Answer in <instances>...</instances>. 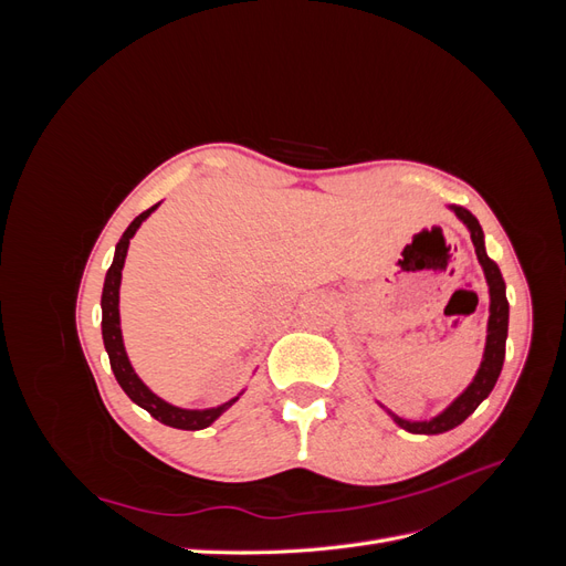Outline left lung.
I'll list each match as a JSON object with an SVG mask.
<instances>
[{
  "label": "left lung",
  "instance_id": "left-lung-1",
  "mask_svg": "<svg viewBox=\"0 0 566 566\" xmlns=\"http://www.w3.org/2000/svg\"><path fill=\"white\" fill-rule=\"evenodd\" d=\"M451 210L455 212V217L462 221V224L468 227L470 238L474 243V252H476V260L484 269V276L489 283V328H486V347H484V358H482V366H479L474 380L470 382V387L460 394V397L447 408L441 410L439 416H434L432 420H403L399 416H394L391 410L387 413L391 416V420L397 422L399 427H403L406 432H413V434H441V432H449L453 427H458L462 420H468L476 406L482 403L491 389L495 387V380H499V375L503 370V361H505V339H507V316H510V304L505 297V281H503V273L495 264L491 256L486 254L484 248V231L479 227L476 217L460 208V205H451Z\"/></svg>",
  "mask_w": 566,
  "mask_h": 566
}]
</instances>
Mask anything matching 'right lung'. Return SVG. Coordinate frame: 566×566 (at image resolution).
Here are the masks:
<instances>
[{"mask_svg": "<svg viewBox=\"0 0 566 566\" xmlns=\"http://www.w3.org/2000/svg\"><path fill=\"white\" fill-rule=\"evenodd\" d=\"M158 205H153L150 210L136 217L127 227V231L123 233V238H119V243L115 245L113 264H111V269L106 273V281H104V295H101V312H104V318H101V335H104V347L108 352L115 380L119 387L125 389V394L136 406L148 410V413L156 420H160L163 424L177 427V430H205V427H210L221 413H224V410H229L238 399H241L243 391L238 394V397L229 399L227 403H221L217 408H205V410H191V408H179V406L167 403L165 399L158 397V394H153L142 382L139 375L134 373V368L129 364V356L125 352L123 331H119V281H123L127 248H129V241L134 238V233L139 231V227L150 217V212H156Z\"/></svg>", "mask_w": 566, "mask_h": 566, "instance_id": "add662e5", "label": "right lung"}]
</instances>
